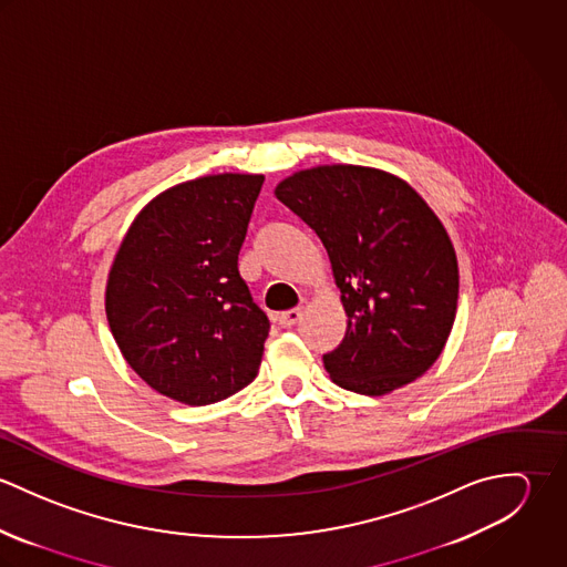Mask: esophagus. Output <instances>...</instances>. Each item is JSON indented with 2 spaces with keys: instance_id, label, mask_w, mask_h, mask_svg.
<instances>
[{
  "instance_id": "34e87169",
  "label": "esophagus",
  "mask_w": 567,
  "mask_h": 567,
  "mask_svg": "<svg viewBox=\"0 0 567 567\" xmlns=\"http://www.w3.org/2000/svg\"><path fill=\"white\" fill-rule=\"evenodd\" d=\"M299 319H301V310H299V308H292V310L281 312V315L277 317V321H279L281 327H292Z\"/></svg>"
}]
</instances>
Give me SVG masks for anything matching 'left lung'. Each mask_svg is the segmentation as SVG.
Returning a JSON list of instances; mask_svg holds the SVG:
<instances>
[{"label": "left lung", "mask_w": 567, "mask_h": 567, "mask_svg": "<svg viewBox=\"0 0 567 567\" xmlns=\"http://www.w3.org/2000/svg\"><path fill=\"white\" fill-rule=\"evenodd\" d=\"M327 248L347 312L323 355L331 380L384 395L441 355L458 303V264L443 225L402 178L360 165L301 169L275 189Z\"/></svg>", "instance_id": "1"}]
</instances>
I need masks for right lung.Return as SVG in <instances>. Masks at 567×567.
<instances>
[{"mask_svg": "<svg viewBox=\"0 0 567 567\" xmlns=\"http://www.w3.org/2000/svg\"><path fill=\"white\" fill-rule=\"evenodd\" d=\"M261 183V174H216L169 187L115 255L106 319L126 362L165 398L214 404L259 371L270 321L238 255Z\"/></svg>", "mask_w": 567, "mask_h": 567, "instance_id": "right-lung-1", "label": "right lung"}]
</instances>
